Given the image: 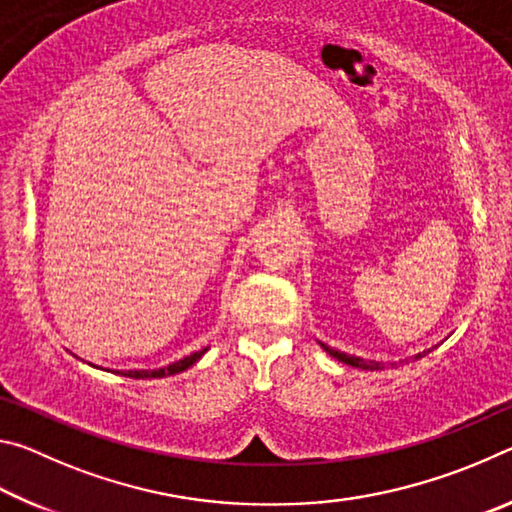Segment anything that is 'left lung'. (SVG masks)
I'll return each instance as SVG.
<instances>
[{"label":"left lung","instance_id":"1","mask_svg":"<svg viewBox=\"0 0 512 512\" xmlns=\"http://www.w3.org/2000/svg\"><path fill=\"white\" fill-rule=\"evenodd\" d=\"M320 343V341H318ZM320 348H323L329 357H334V359H339V361H343V363H348V366H352V368H361V370H381L386 366L384 361H375V359H363V357H354V354H348V352H339V350H334V348H329V345H325V343H320ZM438 345H431L429 350H424V352H418V354H413V357H409V359H422L424 354H429L431 350H436ZM409 359H400V361H393L391 366H397V363H406Z\"/></svg>","mask_w":512,"mask_h":512}]
</instances>
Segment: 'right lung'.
I'll list each match as a JSON object with an SVG mask.
<instances>
[{"instance_id": "add662e5", "label": "right lung", "mask_w": 512, "mask_h": 512, "mask_svg": "<svg viewBox=\"0 0 512 512\" xmlns=\"http://www.w3.org/2000/svg\"><path fill=\"white\" fill-rule=\"evenodd\" d=\"M207 352V348L198 350V352H192L187 354V357L178 359L169 363V366H162V368H149V370H142V368H133V370H110V372H117V375H124V377H131V379H158V377H167V375H178V372L187 370L189 366H194V363L203 357V354ZM92 366V363H90ZM99 368V366H94Z\"/></svg>"}]
</instances>
